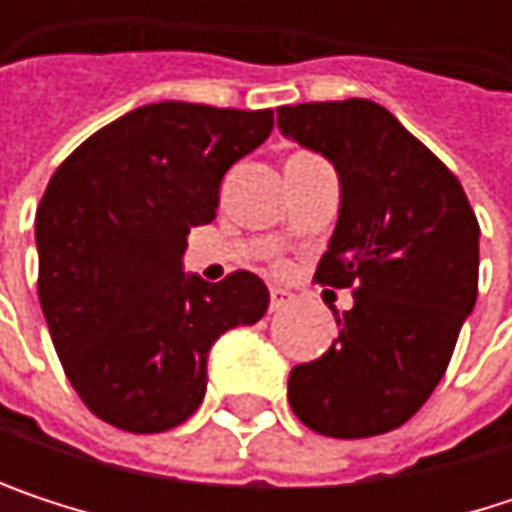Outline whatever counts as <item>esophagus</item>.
Instances as JSON below:
<instances>
[{"label": "esophagus", "mask_w": 512, "mask_h": 512, "mask_svg": "<svg viewBox=\"0 0 512 512\" xmlns=\"http://www.w3.org/2000/svg\"><path fill=\"white\" fill-rule=\"evenodd\" d=\"M290 302H293V293L290 290H284V287H272L269 290V311H281Z\"/></svg>", "instance_id": "esophagus-1"}]
</instances>
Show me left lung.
<instances>
[{"label": "left lung", "mask_w": 512, "mask_h": 512, "mask_svg": "<svg viewBox=\"0 0 512 512\" xmlns=\"http://www.w3.org/2000/svg\"><path fill=\"white\" fill-rule=\"evenodd\" d=\"M281 136L326 156L341 183L317 284L356 287L338 341L287 379L314 433L367 439L406 424L433 394L477 299L480 228L460 180L373 100L278 109Z\"/></svg>", "instance_id": "obj_1"}]
</instances>
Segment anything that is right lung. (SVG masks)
I'll list each match as a JSON object with an SVG mask.
<instances>
[{
  "label": "right lung",
  "mask_w": 512,
  "mask_h": 512,
  "mask_svg": "<svg viewBox=\"0 0 512 512\" xmlns=\"http://www.w3.org/2000/svg\"><path fill=\"white\" fill-rule=\"evenodd\" d=\"M272 133V109L148 103L67 156L38 204V296L82 403L127 433L183 424L204 400L213 344L269 305L255 272H183L228 168Z\"/></svg>",
  "instance_id": "add662e5"
}]
</instances>
